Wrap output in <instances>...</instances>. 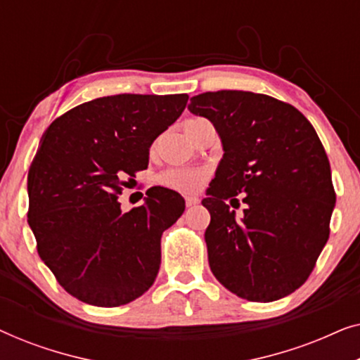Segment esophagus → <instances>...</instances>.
Segmentation results:
<instances>
[{"label": "esophagus", "mask_w": 360, "mask_h": 360, "mask_svg": "<svg viewBox=\"0 0 360 360\" xmlns=\"http://www.w3.org/2000/svg\"><path fill=\"white\" fill-rule=\"evenodd\" d=\"M198 198H195V196H186L185 198V205H186V208H190V206H195V205H198Z\"/></svg>", "instance_id": "esophagus-1"}]
</instances>
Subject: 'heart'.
Returning <instances> with one entry per match:
<instances>
[{
    "label": "heart",
    "mask_w": 360,
    "mask_h": 360,
    "mask_svg": "<svg viewBox=\"0 0 360 360\" xmlns=\"http://www.w3.org/2000/svg\"><path fill=\"white\" fill-rule=\"evenodd\" d=\"M193 121V120H190ZM208 179V170L195 167H172L157 175V181L179 193H195Z\"/></svg>",
    "instance_id": "1"
}]
</instances>
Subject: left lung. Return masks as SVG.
Listing matches in <instances>:
<instances>
[{
	"label": "left lung",
	"mask_w": 360,
	"mask_h": 360,
	"mask_svg": "<svg viewBox=\"0 0 360 360\" xmlns=\"http://www.w3.org/2000/svg\"><path fill=\"white\" fill-rule=\"evenodd\" d=\"M188 110L213 122L224 150L201 201L211 272L249 302L287 297L313 272L336 205L316 131L297 108L252 91L201 93ZM238 194L240 220L227 205Z\"/></svg>",
	"instance_id": "8db88e82"
}]
</instances>
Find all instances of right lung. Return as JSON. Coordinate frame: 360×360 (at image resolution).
I'll list each match as a JSON object with an SVG mask.
<instances>
[{"instance_id":"1","label":"right lung","mask_w":360,"mask_h":360,"mask_svg":"<svg viewBox=\"0 0 360 360\" xmlns=\"http://www.w3.org/2000/svg\"><path fill=\"white\" fill-rule=\"evenodd\" d=\"M188 95H115L83 103L42 134L27 174V223L37 252L72 297L121 307L154 283L160 238L185 211L174 190L152 186L144 205L121 210L126 179L147 169L157 137Z\"/></svg>"}]
</instances>
